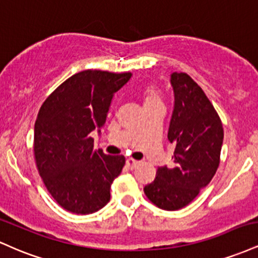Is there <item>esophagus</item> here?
Returning a JSON list of instances; mask_svg holds the SVG:
<instances>
[{
  "label": "esophagus",
  "instance_id": "esophagus-1",
  "mask_svg": "<svg viewBox=\"0 0 258 258\" xmlns=\"http://www.w3.org/2000/svg\"><path fill=\"white\" fill-rule=\"evenodd\" d=\"M139 164H141V161H137V160H133L131 158L126 160V165L128 166L130 170H135V168L137 167Z\"/></svg>",
  "mask_w": 258,
  "mask_h": 258
}]
</instances>
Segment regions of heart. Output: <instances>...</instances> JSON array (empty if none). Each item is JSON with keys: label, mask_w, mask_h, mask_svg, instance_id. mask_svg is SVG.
Masks as SVG:
<instances>
[{"label": "heart", "mask_w": 258, "mask_h": 258, "mask_svg": "<svg viewBox=\"0 0 258 258\" xmlns=\"http://www.w3.org/2000/svg\"><path fill=\"white\" fill-rule=\"evenodd\" d=\"M142 98H143L144 105L152 104V103H159L160 102V93L156 86L154 85H147L144 86L142 90Z\"/></svg>", "instance_id": "1"}]
</instances>
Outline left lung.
<instances>
[{
  "mask_svg": "<svg viewBox=\"0 0 258 258\" xmlns=\"http://www.w3.org/2000/svg\"><path fill=\"white\" fill-rule=\"evenodd\" d=\"M173 110L167 138L174 146L173 166H159L144 186L148 199L167 211L188 205L211 182L220 165L223 127L214 105L189 75H170Z\"/></svg>",
  "mask_w": 258,
  "mask_h": 258,
  "instance_id": "left-lung-1",
  "label": "left lung"
}]
</instances>
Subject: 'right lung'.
<instances>
[{
    "instance_id": "add662e5",
    "label": "right lung",
    "mask_w": 258,
    "mask_h": 258,
    "mask_svg": "<svg viewBox=\"0 0 258 258\" xmlns=\"http://www.w3.org/2000/svg\"><path fill=\"white\" fill-rule=\"evenodd\" d=\"M131 73L85 70L68 79L38 111L34 153L44 185L67 211L88 215L110 200L114 179L122 171V155L93 150L91 132L105 125L115 93Z\"/></svg>"
}]
</instances>
